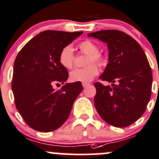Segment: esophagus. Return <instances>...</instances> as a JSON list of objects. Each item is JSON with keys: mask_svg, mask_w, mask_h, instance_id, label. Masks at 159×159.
Masks as SVG:
<instances>
[{"mask_svg": "<svg viewBox=\"0 0 159 159\" xmlns=\"http://www.w3.org/2000/svg\"><path fill=\"white\" fill-rule=\"evenodd\" d=\"M89 85H90V84H89V83H82V86L84 88L88 87Z\"/></svg>", "mask_w": 159, "mask_h": 159, "instance_id": "obj_1", "label": "esophagus"}]
</instances>
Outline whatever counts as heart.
Listing matches in <instances>:
<instances>
[{
    "instance_id": "1",
    "label": "heart",
    "mask_w": 159,
    "mask_h": 159,
    "mask_svg": "<svg viewBox=\"0 0 159 159\" xmlns=\"http://www.w3.org/2000/svg\"><path fill=\"white\" fill-rule=\"evenodd\" d=\"M79 48L82 53L89 54L86 64L89 65L83 68H76L72 70L70 73V79L73 82L88 83L92 81L99 71L97 65L92 63L102 64L104 60L102 55L98 53V48L97 45L92 41H83L79 44ZM59 63L64 68H72L74 64V51L70 46H66L61 50L59 54Z\"/></svg>"
}]
</instances>
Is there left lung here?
<instances>
[{
	"label": "left lung",
	"instance_id": "8db88e82",
	"mask_svg": "<svg viewBox=\"0 0 159 159\" xmlns=\"http://www.w3.org/2000/svg\"><path fill=\"white\" fill-rule=\"evenodd\" d=\"M88 36L107 43L109 50V63L99 78L112 86L94 84L95 109L109 125L128 127L144 114L151 98L152 72L145 53L120 31L101 30Z\"/></svg>",
	"mask_w": 159,
	"mask_h": 159
}]
</instances>
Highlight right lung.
Instances as JSON below:
<instances>
[{
  "label": "right lung",
  "instance_id": "1",
  "mask_svg": "<svg viewBox=\"0 0 159 159\" xmlns=\"http://www.w3.org/2000/svg\"><path fill=\"white\" fill-rule=\"evenodd\" d=\"M83 32L47 30L29 40L15 58L12 92L15 106L25 122L40 132L57 130L68 118L81 82L66 83L67 69L59 63L61 50ZM64 85L60 90L54 84Z\"/></svg>",
  "mask_w": 159,
  "mask_h": 159
}]
</instances>
